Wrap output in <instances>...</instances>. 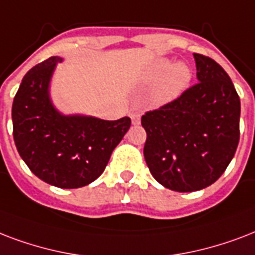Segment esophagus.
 Returning a JSON list of instances; mask_svg holds the SVG:
<instances>
[{
	"label": "esophagus",
	"instance_id": "1",
	"mask_svg": "<svg viewBox=\"0 0 255 255\" xmlns=\"http://www.w3.org/2000/svg\"><path fill=\"white\" fill-rule=\"evenodd\" d=\"M130 118H131L133 125H139V124H141V113H139V112H131Z\"/></svg>",
	"mask_w": 255,
	"mask_h": 255
}]
</instances>
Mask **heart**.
<instances>
[{
	"label": "heart",
	"instance_id": "b5f03b06",
	"mask_svg": "<svg viewBox=\"0 0 255 255\" xmlns=\"http://www.w3.org/2000/svg\"><path fill=\"white\" fill-rule=\"evenodd\" d=\"M191 78L193 72L189 65L185 62L173 65L166 58L155 61L145 76L147 82H157L153 90V101L158 105L177 100L189 88Z\"/></svg>",
	"mask_w": 255,
	"mask_h": 255
}]
</instances>
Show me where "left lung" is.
<instances>
[{
  "instance_id": "1",
  "label": "left lung",
  "mask_w": 255,
  "mask_h": 255,
  "mask_svg": "<svg viewBox=\"0 0 255 255\" xmlns=\"http://www.w3.org/2000/svg\"><path fill=\"white\" fill-rule=\"evenodd\" d=\"M193 56L198 84L141 118L150 173L162 186L181 193L216 182L240 142L241 102L230 77L210 57Z\"/></svg>"
}]
</instances>
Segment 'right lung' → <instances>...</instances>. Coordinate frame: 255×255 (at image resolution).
Wrapping results in <instances>:
<instances>
[{
  "label": "right lung",
  "instance_id": "right-lung-1",
  "mask_svg": "<svg viewBox=\"0 0 255 255\" xmlns=\"http://www.w3.org/2000/svg\"><path fill=\"white\" fill-rule=\"evenodd\" d=\"M62 58L50 57L22 78L13 101V137L21 158L43 182L77 189L100 177L131 121L64 116L53 106L49 84Z\"/></svg>",
  "mask_w": 255,
  "mask_h": 255
}]
</instances>
